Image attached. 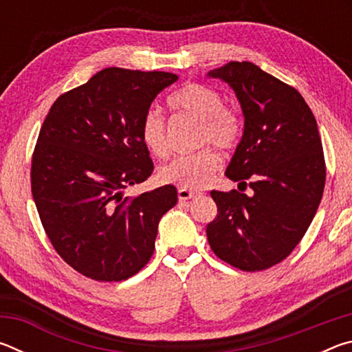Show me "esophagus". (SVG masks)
Segmentation results:
<instances>
[{"label":"esophagus","instance_id":"1","mask_svg":"<svg viewBox=\"0 0 352 352\" xmlns=\"http://www.w3.org/2000/svg\"><path fill=\"white\" fill-rule=\"evenodd\" d=\"M195 195H197V192H195V190H192V189H186V188L178 189V200H180V201H186V200L194 199Z\"/></svg>","mask_w":352,"mask_h":352}]
</instances>
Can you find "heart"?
I'll return each instance as SVG.
<instances>
[{"label":"heart","instance_id":"heart-1","mask_svg":"<svg viewBox=\"0 0 352 352\" xmlns=\"http://www.w3.org/2000/svg\"><path fill=\"white\" fill-rule=\"evenodd\" d=\"M169 107L177 113L199 121L197 144H212L231 148L242 135L239 113L223 105L222 96L204 83H188L169 98ZM141 140L153 157L164 158L169 153L168 127L163 113L151 109L141 121ZM220 166L219 155L206 147L199 152L182 155L158 170L162 183L186 189H201L211 182Z\"/></svg>","mask_w":352,"mask_h":352}]
</instances>
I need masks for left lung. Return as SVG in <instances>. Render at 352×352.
Instances as JSON below:
<instances>
[{
	"label": "left lung",
	"instance_id": "1",
	"mask_svg": "<svg viewBox=\"0 0 352 352\" xmlns=\"http://www.w3.org/2000/svg\"><path fill=\"white\" fill-rule=\"evenodd\" d=\"M228 83L243 113V135L225 175L250 180L253 195L211 190L217 217L206 226L220 259L243 272L287 258L323 197L326 166L317 121L294 87L250 62L208 73Z\"/></svg>",
	"mask_w": 352,
	"mask_h": 352
}]
</instances>
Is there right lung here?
<instances>
[{"label":"right lung","mask_w":352,"mask_h":352,"mask_svg":"<svg viewBox=\"0 0 352 352\" xmlns=\"http://www.w3.org/2000/svg\"><path fill=\"white\" fill-rule=\"evenodd\" d=\"M178 80L163 71L105 68L62 94L40 129L31 188L41 225L60 258L83 276L122 281L155 250L160 219L177 204L170 184L126 197L153 163L141 121Z\"/></svg>","instance_id":"obj_1"}]
</instances>
